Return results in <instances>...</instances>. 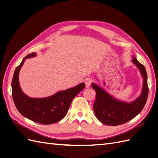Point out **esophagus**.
I'll return each instance as SVG.
<instances>
[{"label": "esophagus", "instance_id": "obj_1", "mask_svg": "<svg viewBox=\"0 0 158 158\" xmlns=\"http://www.w3.org/2000/svg\"><path fill=\"white\" fill-rule=\"evenodd\" d=\"M91 84V80L90 79H87L85 80V85H86V88H88L90 86Z\"/></svg>", "mask_w": 158, "mask_h": 158}]
</instances>
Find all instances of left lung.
<instances>
[{"label": "left lung", "instance_id": "1", "mask_svg": "<svg viewBox=\"0 0 158 158\" xmlns=\"http://www.w3.org/2000/svg\"><path fill=\"white\" fill-rule=\"evenodd\" d=\"M131 61L139 69L143 77L141 93L135 101L131 102L120 101L97 84L92 83V87L96 91V101L93 106L94 114L103 124L116 126L125 123L139 114L147 102L149 89L146 70L135 57H133Z\"/></svg>", "mask_w": 158, "mask_h": 158}]
</instances>
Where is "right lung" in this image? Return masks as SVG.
<instances>
[{
  "label": "right lung",
  "instance_id": "obj_1",
  "mask_svg": "<svg viewBox=\"0 0 158 158\" xmlns=\"http://www.w3.org/2000/svg\"><path fill=\"white\" fill-rule=\"evenodd\" d=\"M35 56V52L28 54L15 69L11 83L13 98L19 112L23 117L38 123L53 124L66 116L73 99L84 89L85 84L80 83L75 87L59 91L48 97H29L24 94L19 85V74L25 60Z\"/></svg>",
  "mask_w": 158,
  "mask_h": 158
}]
</instances>
